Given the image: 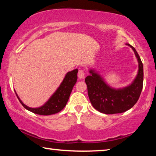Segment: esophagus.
<instances>
[{
  "instance_id": "esophagus-1",
  "label": "esophagus",
  "mask_w": 156,
  "mask_h": 156,
  "mask_svg": "<svg viewBox=\"0 0 156 156\" xmlns=\"http://www.w3.org/2000/svg\"><path fill=\"white\" fill-rule=\"evenodd\" d=\"M78 77L80 80H82V79H84L85 77V73L83 69H80L78 72Z\"/></svg>"
}]
</instances>
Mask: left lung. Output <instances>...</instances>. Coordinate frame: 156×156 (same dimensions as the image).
Segmentation results:
<instances>
[{
	"label": "left lung",
	"mask_w": 156,
	"mask_h": 156,
	"mask_svg": "<svg viewBox=\"0 0 156 156\" xmlns=\"http://www.w3.org/2000/svg\"><path fill=\"white\" fill-rule=\"evenodd\" d=\"M133 50L138 62V71L133 82L121 89H114L106 84L95 70L90 69V75L85 78L89 100L94 108L105 114H119L133 107L139 99L144 82L143 63L136 49Z\"/></svg>",
	"instance_id": "1"
}]
</instances>
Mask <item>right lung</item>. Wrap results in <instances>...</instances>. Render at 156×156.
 <instances>
[{
    "mask_svg": "<svg viewBox=\"0 0 156 156\" xmlns=\"http://www.w3.org/2000/svg\"><path fill=\"white\" fill-rule=\"evenodd\" d=\"M77 72L78 69H75L71 72H67L61 84L53 94L48 101L44 105L37 108H30L23 103L20 98L16 94L17 97L23 107L27 110L34 113V114L44 115H52L57 114L63 109L67 104L68 99H69L70 94H71L72 89L74 84H76L77 80Z\"/></svg>",
    "mask_w": 156,
    "mask_h": 156,
    "instance_id": "add662e5",
    "label": "right lung"
}]
</instances>
